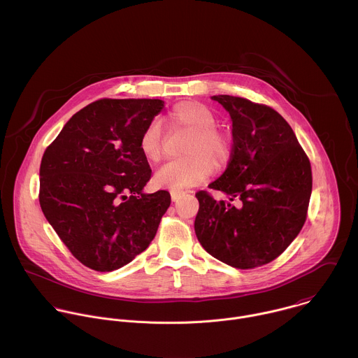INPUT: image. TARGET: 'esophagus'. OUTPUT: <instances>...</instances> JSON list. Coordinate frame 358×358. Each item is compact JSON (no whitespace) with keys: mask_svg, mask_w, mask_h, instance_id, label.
Returning <instances> with one entry per match:
<instances>
[{"mask_svg":"<svg viewBox=\"0 0 358 358\" xmlns=\"http://www.w3.org/2000/svg\"><path fill=\"white\" fill-rule=\"evenodd\" d=\"M180 192H171V199H172V201H176L179 197H180Z\"/></svg>","mask_w":358,"mask_h":358,"instance_id":"1","label":"esophagus"}]
</instances>
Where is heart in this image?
<instances>
[{"mask_svg":"<svg viewBox=\"0 0 358 358\" xmlns=\"http://www.w3.org/2000/svg\"><path fill=\"white\" fill-rule=\"evenodd\" d=\"M168 121L172 127L189 129L190 135L183 149L186 155L165 162L154 175L155 186L169 190L197 186L212 173V160L219 166L229 159L230 139L215 125L216 115L208 106L194 101L178 103L168 113ZM139 149L150 162L161 159L164 148L158 121L149 122L142 131Z\"/></svg>","mask_w":358,"mask_h":358,"instance_id":"1","label":"heart"}]
</instances>
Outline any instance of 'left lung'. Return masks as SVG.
Listing matches in <instances>:
<instances>
[{"mask_svg":"<svg viewBox=\"0 0 358 358\" xmlns=\"http://www.w3.org/2000/svg\"><path fill=\"white\" fill-rule=\"evenodd\" d=\"M233 121V149L223 175L206 190L196 236L209 255L236 268H255L281 255L302 230L311 194V165L289 124L271 107L230 95L212 96Z\"/></svg>","mask_w":358,"mask_h":358,"instance_id":"obj_1","label":"left lung"}]
</instances>
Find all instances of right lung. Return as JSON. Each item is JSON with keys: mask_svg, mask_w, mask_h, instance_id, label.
<instances>
[{"mask_svg": "<svg viewBox=\"0 0 358 358\" xmlns=\"http://www.w3.org/2000/svg\"><path fill=\"white\" fill-rule=\"evenodd\" d=\"M164 107L159 99H99L77 111L45 149L40 205L71 255L113 271L142 254L171 194L142 190L152 168L139 138Z\"/></svg>", "mask_w": 358, "mask_h": 358, "instance_id": "1", "label": "right lung"}]
</instances>
